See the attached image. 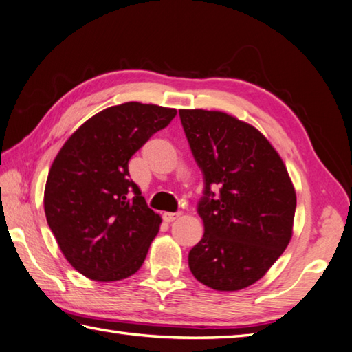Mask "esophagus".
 I'll list each match as a JSON object with an SVG mask.
<instances>
[{
	"label": "esophagus",
	"mask_w": 352,
	"mask_h": 352,
	"mask_svg": "<svg viewBox=\"0 0 352 352\" xmlns=\"http://www.w3.org/2000/svg\"><path fill=\"white\" fill-rule=\"evenodd\" d=\"M181 216H182V212H164L162 219L170 223V221H175L176 219H179Z\"/></svg>",
	"instance_id": "esophagus-1"
}]
</instances>
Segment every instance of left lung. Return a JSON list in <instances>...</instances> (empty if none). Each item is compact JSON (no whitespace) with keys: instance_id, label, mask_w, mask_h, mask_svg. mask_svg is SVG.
I'll return each mask as SVG.
<instances>
[{"instance_id":"left-lung-1","label":"left lung","mask_w":352,"mask_h":352,"mask_svg":"<svg viewBox=\"0 0 352 352\" xmlns=\"http://www.w3.org/2000/svg\"><path fill=\"white\" fill-rule=\"evenodd\" d=\"M205 179L197 212L204 239L190 250L197 281L219 292L246 289L289 246L296 192L281 156L258 129L220 111L179 109ZM221 186L219 196L210 191Z\"/></svg>"}]
</instances>
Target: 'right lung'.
Returning a JSON list of instances; mask_svg holds the SVG:
<instances>
[{"label": "right lung", "instance_id": "add662e5", "mask_svg": "<svg viewBox=\"0 0 352 352\" xmlns=\"http://www.w3.org/2000/svg\"><path fill=\"white\" fill-rule=\"evenodd\" d=\"M176 116L173 107L129 102L96 113L69 136L50 168L47 223L62 254L89 279L120 281L138 272L160 232L129 175V160Z\"/></svg>", "mask_w": 352, "mask_h": 352}]
</instances>
